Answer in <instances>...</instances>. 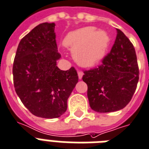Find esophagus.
<instances>
[{
    "label": "esophagus",
    "mask_w": 149,
    "mask_h": 149,
    "mask_svg": "<svg viewBox=\"0 0 149 149\" xmlns=\"http://www.w3.org/2000/svg\"><path fill=\"white\" fill-rule=\"evenodd\" d=\"M78 78H79V79H81L82 77H83V72H81V71H78Z\"/></svg>",
    "instance_id": "1"
}]
</instances>
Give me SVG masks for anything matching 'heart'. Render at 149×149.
<instances>
[{
	"label": "heart",
	"instance_id": "heart-1",
	"mask_svg": "<svg viewBox=\"0 0 149 149\" xmlns=\"http://www.w3.org/2000/svg\"><path fill=\"white\" fill-rule=\"evenodd\" d=\"M70 47L76 61L82 67H95L104 59L110 44V37L104 31L86 27L70 32L64 41Z\"/></svg>",
	"mask_w": 149,
	"mask_h": 149
}]
</instances>
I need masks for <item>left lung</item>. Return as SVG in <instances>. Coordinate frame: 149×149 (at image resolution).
I'll return each instance as SVG.
<instances>
[{
    "label": "left lung",
    "mask_w": 149,
    "mask_h": 149,
    "mask_svg": "<svg viewBox=\"0 0 149 149\" xmlns=\"http://www.w3.org/2000/svg\"><path fill=\"white\" fill-rule=\"evenodd\" d=\"M101 66L84 71L82 80L88 85L92 110L112 112L124 108L132 99L139 81V67L132 44L122 31Z\"/></svg>",
    "instance_id": "8db88e82"
}]
</instances>
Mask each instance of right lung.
<instances>
[{
	"mask_svg": "<svg viewBox=\"0 0 149 149\" xmlns=\"http://www.w3.org/2000/svg\"><path fill=\"white\" fill-rule=\"evenodd\" d=\"M54 23L40 24L19 43L13 65L14 85L24 105L35 116L55 118L67 110L69 96L78 81L73 67L57 66Z\"/></svg>",
	"mask_w": 149,
	"mask_h": 149,
	"instance_id": "1",
	"label": "right lung"
}]
</instances>
